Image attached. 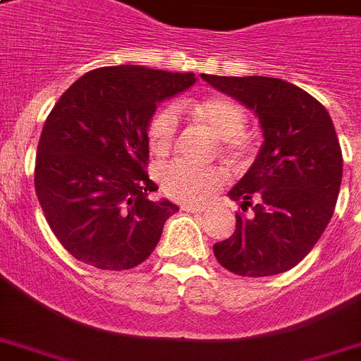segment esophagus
<instances>
[{
    "label": "esophagus",
    "mask_w": 361,
    "mask_h": 361,
    "mask_svg": "<svg viewBox=\"0 0 361 361\" xmlns=\"http://www.w3.org/2000/svg\"><path fill=\"white\" fill-rule=\"evenodd\" d=\"M183 212H189V214H206V208H195V206H183Z\"/></svg>",
    "instance_id": "34e87169"
}]
</instances>
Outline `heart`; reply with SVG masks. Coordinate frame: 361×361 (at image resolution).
<instances>
[{
	"mask_svg": "<svg viewBox=\"0 0 361 361\" xmlns=\"http://www.w3.org/2000/svg\"><path fill=\"white\" fill-rule=\"evenodd\" d=\"M192 116L204 123L217 138L225 140L231 153L240 152V142L234 138L245 125V110L238 101L225 95L200 99L191 106ZM180 118L174 106H164L152 116L147 123V144L155 155L163 157L174 147ZM161 191L172 200L198 206L206 202L225 181L223 170L215 166H195L183 161H172L157 170Z\"/></svg>",
	"mask_w": 361,
	"mask_h": 361,
	"instance_id": "obj_1",
	"label": "heart"
}]
</instances>
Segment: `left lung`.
Listing matches in <instances>:
<instances>
[{
	"mask_svg": "<svg viewBox=\"0 0 361 361\" xmlns=\"http://www.w3.org/2000/svg\"><path fill=\"white\" fill-rule=\"evenodd\" d=\"M202 78L252 110L264 136L251 169L228 191L252 215L236 214V231L215 243V258L241 277L283 274L313 249L336 209L343 155L334 121L317 99L281 78Z\"/></svg>",
	"mask_w": 361,
	"mask_h": 361,
	"instance_id": "1",
	"label": "left lung"
}]
</instances>
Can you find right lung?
I'll return each instance as SVG.
<instances>
[{"label": "right lung", "instance_id": "add662e5", "mask_svg": "<svg viewBox=\"0 0 361 361\" xmlns=\"http://www.w3.org/2000/svg\"><path fill=\"white\" fill-rule=\"evenodd\" d=\"M197 82L192 73L120 65L80 76L42 127L35 191L59 243L99 269H130L153 252L178 206L153 202L147 123L157 104Z\"/></svg>", "mask_w": 361, "mask_h": 361}]
</instances>
